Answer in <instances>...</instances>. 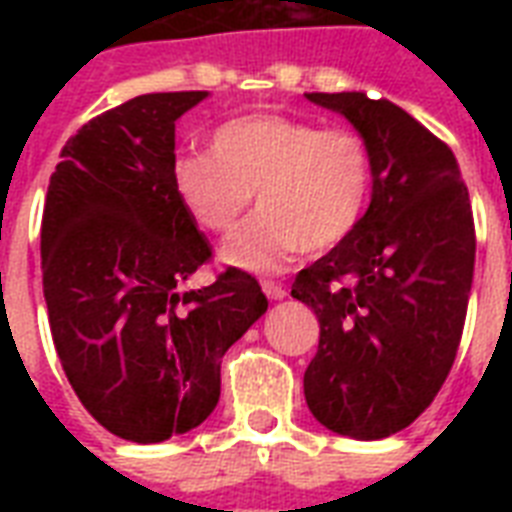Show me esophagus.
<instances>
[{
	"label": "esophagus",
	"instance_id": "esophagus-1",
	"mask_svg": "<svg viewBox=\"0 0 512 512\" xmlns=\"http://www.w3.org/2000/svg\"><path fill=\"white\" fill-rule=\"evenodd\" d=\"M263 292L271 300H284L287 297V287L281 284V281H263Z\"/></svg>",
	"mask_w": 512,
	"mask_h": 512
}]
</instances>
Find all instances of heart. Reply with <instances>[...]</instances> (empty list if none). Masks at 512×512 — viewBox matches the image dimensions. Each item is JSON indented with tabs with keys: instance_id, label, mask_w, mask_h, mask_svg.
<instances>
[{
	"instance_id": "1",
	"label": "heart",
	"mask_w": 512,
	"mask_h": 512,
	"mask_svg": "<svg viewBox=\"0 0 512 512\" xmlns=\"http://www.w3.org/2000/svg\"><path fill=\"white\" fill-rule=\"evenodd\" d=\"M172 191L209 233H228L255 201L260 212L225 241L223 263L284 271L300 249L348 239L374 188L372 148L353 130H321L284 114H247L212 132L209 154L177 156Z\"/></svg>"
}]
</instances>
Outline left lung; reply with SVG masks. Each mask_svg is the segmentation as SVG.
Returning a JSON list of instances; mask_svg holds the SVG:
<instances>
[{
    "label": "left lung",
    "instance_id": "left-lung-1",
    "mask_svg": "<svg viewBox=\"0 0 512 512\" xmlns=\"http://www.w3.org/2000/svg\"><path fill=\"white\" fill-rule=\"evenodd\" d=\"M305 98L345 116L374 159L361 225L292 284L321 327L305 401L337 436L377 441L412 425L454 364L476 263L470 196L449 146L396 103Z\"/></svg>",
    "mask_w": 512,
    "mask_h": 512
}]
</instances>
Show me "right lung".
Listing matches in <instances>:
<instances>
[{"instance_id": "add662e5", "label": "right lung", "mask_w": 512, "mask_h": 512, "mask_svg": "<svg viewBox=\"0 0 512 512\" xmlns=\"http://www.w3.org/2000/svg\"><path fill=\"white\" fill-rule=\"evenodd\" d=\"M209 92H151L68 140L42 215V284L71 388L135 444L183 436L220 398V361L265 311L249 273L183 292L209 244L172 191L175 122Z\"/></svg>"}]
</instances>
